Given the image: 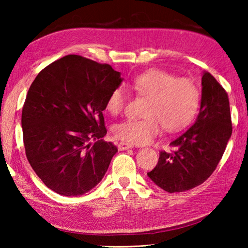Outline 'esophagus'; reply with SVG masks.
<instances>
[{"label":"esophagus","mask_w":248,"mask_h":248,"mask_svg":"<svg viewBox=\"0 0 248 248\" xmlns=\"http://www.w3.org/2000/svg\"><path fill=\"white\" fill-rule=\"evenodd\" d=\"M132 145H130V144H125V143H119L118 144V149L119 150H128V149H130V148H132Z\"/></svg>","instance_id":"34e87169"}]
</instances>
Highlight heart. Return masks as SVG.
<instances>
[{"label":"heart","instance_id":"b5f03b06","mask_svg":"<svg viewBox=\"0 0 248 248\" xmlns=\"http://www.w3.org/2000/svg\"><path fill=\"white\" fill-rule=\"evenodd\" d=\"M132 88L147 98L144 118L127 119L114 127L117 139L129 144L145 145L160 133L161 128L175 132L191 121L197 113L199 91L194 82L186 78H177L171 73L150 69L136 77ZM128 94L124 87H116L107 100L109 114L123 112Z\"/></svg>","mask_w":248,"mask_h":248}]
</instances>
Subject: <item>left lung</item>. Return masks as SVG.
<instances>
[{
	"label": "left lung",
	"mask_w": 248,
	"mask_h": 248,
	"mask_svg": "<svg viewBox=\"0 0 248 248\" xmlns=\"http://www.w3.org/2000/svg\"><path fill=\"white\" fill-rule=\"evenodd\" d=\"M232 133L228 94L208 71L202 78V101L196 121L162 151L147 175L168 193L186 192L212 175Z\"/></svg>",
	"instance_id": "8db88e82"
}]
</instances>
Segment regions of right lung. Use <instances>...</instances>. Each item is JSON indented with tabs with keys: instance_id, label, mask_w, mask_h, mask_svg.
<instances>
[{
	"instance_id": "1",
	"label": "right lung",
	"mask_w": 248,
	"mask_h": 248,
	"mask_svg": "<svg viewBox=\"0 0 248 248\" xmlns=\"http://www.w3.org/2000/svg\"><path fill=\"white\" fill-rule=\"evenodd\" d=\"M121 82L120 72L108 64L67 55L31 83L21 118L25 155L52 191L80 196L102 180L117 152L103 140V110Z\"/></svg>"
}]
</instances>
